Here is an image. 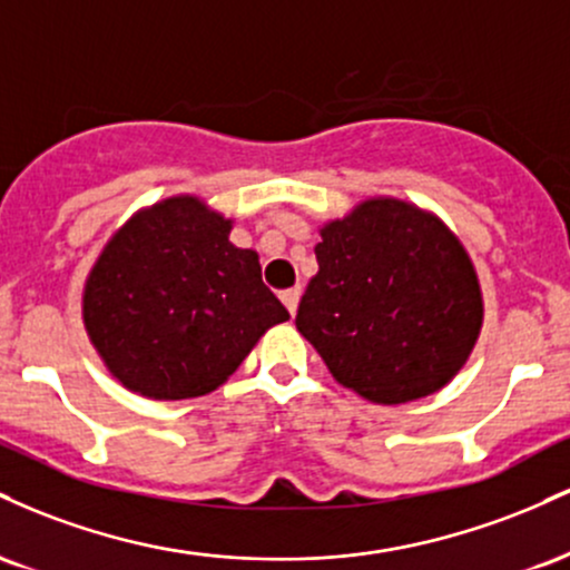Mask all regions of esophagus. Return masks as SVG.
Here are the masks:
<instances>
[{
	"label": "esophagus",
	"instance_id": "obj_1",
	"mask_svg": "<svg viewBox=\"0 0 570 570\" xmlns=\"http://www.w3.org/2000/svg\"><path fill=\"white\" fill-rule=\"evenodd\" d=\"M281 303L286 305V311L292 313H297V305H299V289H286V292H281Z\"/></svg>",
	"mask_w": 570,
	"mask_h": 570
}]
</instances>
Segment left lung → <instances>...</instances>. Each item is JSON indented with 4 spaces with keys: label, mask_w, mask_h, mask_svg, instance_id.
Masks as SVG:
<instances>
[{
    "label": "left lung",
    "mask_w": 570,
    "mask_h": 570,
    "mask_svg": "<svg viewBox=\"0 0 570 570\" xmlns=\"http://www.w3.org/2000/svg\"><path fill=\"white\" fill-rule=\"evenodd\" d=\"M297 324L332 377L375 404L434 394L466 364L482 292L466 248L434 214L394 198L322 227Z\"/></svg>",
    "instance_id": "left-lung-1"
}]
</instances>
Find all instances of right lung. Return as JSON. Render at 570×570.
I'll list each match as a JSON object with an SVG mask.
<instances>
[{
	"label": "right lung",
	"mask_w": 570,
	"mask_h": 570,
	"mask_svg": "<svg viewBox=\"0 0 570 570\" xmlns=\"http://www.w3.org/2000/svg\"><path fill=\"white\" fill-rule=\"evenodd\" d=\"M233 222L189 195L136 214L85 281L90 343L126 389L193 399L219 389L257 340L289 318Z\"/></svg>",
	"instance_id": "obj_1"
}]
</instances>
